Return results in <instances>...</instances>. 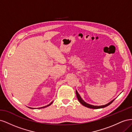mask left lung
<instances>
[{
	"label": "left lung",
	"mask_w": 132,
	"mask_h": 132,
	"mask_svg": "<svg viewBox=\"0 0 132 132\" xmlns=\"http://www.w3.org/2000/svg\"><path fill=\"white\" fill-rule=\"evenodd\" d=\"M76 95H77V97L78 98V101L80 102L81 104L87 108H90V109H102V108H104L105 107H107V106L110 105L111 103L114 100V99L113 100H112L111 101H110L109 103H107V104L106 105H102V106H94V105H90V104H89V103H86V102H85L82 99V98L80 97V95L79 94V93H78V91H77V90H76Z\"/></svg>",
	"instance_id": "1"
}]
</instances>
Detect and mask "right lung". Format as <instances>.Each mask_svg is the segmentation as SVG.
<instances>
[{
    "mask_svg": "<svg viewBox=\"0 0 132 132\" xmlns=\"http://www.w3.org/2000/svg\"><path fill=\"white\" fill-rule=\"evenodd\" d=\"M53 103V101L51 103H50V104H48V105H47V106H43V107H39V108H37V109H43V108H45V107H48V106H50L52 103ZM29 108H30V109H36V108H32V107H28Z\"/></svg>",
    "mask_w": 132,
    "mask_h": 132,
    "instance_id": "add662e5",
    "label": "right lung"
}]
</instances>
